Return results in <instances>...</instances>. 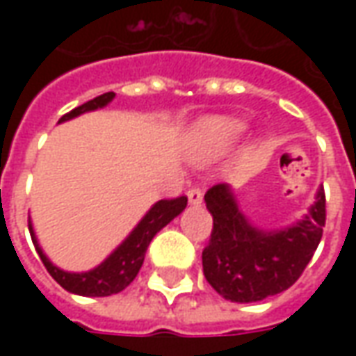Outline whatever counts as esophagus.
<instances>
[{"instance_id":"1","label":"esophagus","mask_w":356,"mask_h":356,"mask_svg":"<svg viewBox=\"0 0 356 356\" xmlns=\"http://www.w3.org/2000/svg\"><path fill=\"white\" fill-rule=\"evenodd\" d=\"M186 196H188V204H191V206H200L202 198H204L202 188H198V186H193V188L186 193Z\"/></svg>"}]
</instances>
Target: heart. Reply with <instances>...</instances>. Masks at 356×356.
<instances>
[{"instance_id":"obj_1","label":"heart","mask_w":356,"mask_h":356,"mask_svg":"<svg viewBox=\"0 0 356 356\" xmlns=\"http://www.w3.org/2000/svg\"><path fill=\"white\" fill-rule=\"evenodd\" d=\"M244 133V124L232 118H208L200 122L194 131V156L208 158L217 152H223L225 148L232 147Z\"/></svg>"}]
</instances>
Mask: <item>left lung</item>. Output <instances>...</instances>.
I'll return each mask as SVG.
<instances>
[{"mask_svg":"<svg viewBox=\"0 0 356 356\" xmlns=\"http://www.w3.org/2000/svg\"><path fill=\"white\" fill-rule=\"evenodd\" d=\"M204 200L213 217L211 236L202 252L204 276L225 299L254 303L288 290L321 244L326 223L322 188L303 219L275 232L255 229L225 183L211 186Z\"/></svg>","mask_w":356,"mask_h":356,"instance_id":"obj_1","label":"left lung"}]
</instances>
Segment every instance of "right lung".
<instances>
[{"label": "right lung", "mask_w": 356, "mask_h": 356, "mask_svg": "<svg viewBox=\"0 0 356 356\" xmlns=\"http://www.w3.org/2000/svg\"><path fill=\"white\" fill-rule=\"evenodd\" d=\"M116 95L112 93H102L99 97H95L93 101L83 102L78 108L70 110L68 114L58 120L66 122V120H72V118L80 116L83 112H91V110L102 108L106 106ZM186 208V196H179V198H171V200H160L156 202L152 208L148 209V213L140 223L131 231V234L120 244V246L112 252V254L99 265V267L91 268L88 273H66L63 268L55 267L53 263L45 257L42 252V248L35 240L34 229H32V221L28 219V229H30V236L34 242L38 255L43 261L47 273H49L55 280H57L66 291H72L78 296H86V298H104V296H112L118 293L124 288H127L133 282V278L139 273L140 265L145 261V254H147V248L150 244V240L154 238L156 232L162 231L165 225L170 223L171 219L175 217Z\"/></svg>", "instance_id": "obj_1"}]
</instances>
